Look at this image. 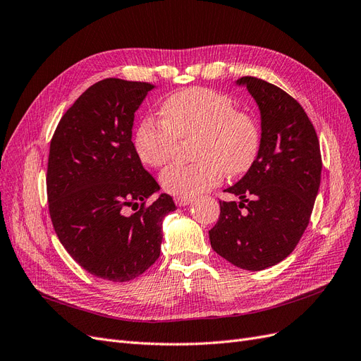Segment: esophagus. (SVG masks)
<instances>
[{
  "mask_svg": "<svg viewBox=\"0 0 361 361\" xmlns=\"http://www.w3.org/2000/svg\"><path fill=\"white\" fill-rule=\"evenodd\" d=\"M194 202L192 197H176L174 199V203H176L178 206H187V204H191Z\"/></svg>",
  "mask_w": 361,
  "mask_h": 361,
  "instance_id": "obj_1",
  "label": "esophagus"
}]
</instances>
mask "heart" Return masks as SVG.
<instances>
[{"mask_svg":"<svg viewBox=\"0 0 361 361\" xmlns=\"http://www.w3.org/2000/svg\"><path fill=\"white\" fill-rule=\"evenodd\" d=\"M162 118L141 120L134 133V149L150 167L169 162L178 149V138L197 135L192 166L167 167L161 185L176 197H194L228 176H243L257 161L262 133L253 114L236 110L226 93L192 87L171 94L161 105Z\"/></svg>","mask_w":361,"mask_h":361,"instance_id":"b5f03b06","label":"heart"}]
</instances>
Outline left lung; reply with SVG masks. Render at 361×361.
Instances as JSON below:
<instances>
[{
  "label": "left lung",
  "instance_id": "1",
  "mask_svg": "<svg viewBox=\"0 0 361 361\" xmlns=\"http://www.w3.org/2000/svg\"><path fill=\"white\" fill-rule=\"evenodd\" d=\"M260 111L257 161L226 191L209 231L214 251L235 267L260 271L286 259L309 224L321 183L319 140L302 106L280 87L243 76Z\"/></svg>",
  "mask_w": 361,
  "mask_h": 361
}]
</instances>
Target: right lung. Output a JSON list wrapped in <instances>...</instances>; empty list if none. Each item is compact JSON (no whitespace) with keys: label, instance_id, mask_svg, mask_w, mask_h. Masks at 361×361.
Here are the masks:
<instances>
[{"label":"right lung","instance_id":"obj_1","mask_svg":"<svg viewBox=\"0 0 361 361\" xmlns=\"http://www.w3.org/2000/svg\"><path fill=\"white\" fill-rule=\"evenodd\" d=\"M154 89L118 78L96 82L64 113L51 140L47 190L54 231L76 264L104 280L129 281L154 265L164 216L176 209L169 194L145 206L159 185L133 143L135 111Z\"/></svg>","mask_w":361,"mask_h":361}]
</instances>
